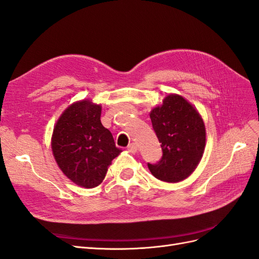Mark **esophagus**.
<instances>
[{
    "label": "esophagus",
    "instance_id": "esophagus-1",
    "mask_svg": "<svg viewBox=\"0 0 259 259\" xmlns=\"http://www.w3.org/2000/svg\"><path fill=\"white\" fill-rule=\"evenodd\" d=\"M127 150L131 153H136L138 151V146L136 143H130L128 146H127Z\"/></svg>",
    "mask_w": 259,
    "mask_h": 259
}]
</instances>
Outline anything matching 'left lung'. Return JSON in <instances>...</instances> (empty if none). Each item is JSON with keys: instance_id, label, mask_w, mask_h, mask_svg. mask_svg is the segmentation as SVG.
Segmentation results:
<instances>
[{"instance_id": "1", "label": "left lung", "mask_w": 259, "mask_h": 259, "mask_svg": "<svg viewBox=\"0 0 259 259\" xmlns=\"http://www.w3.org/2000/svg\"><path fill=\"white\" fill-rule=\"evenodd\" d=\"M153 129L162 156L147 162L152 175L165 182H179L194 171L205 147V125L201 116L180 95L170 94L151 114Z\"/></svg>"}]
</instances>
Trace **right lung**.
Masks as SVG:
<instances>
[{
    "mask_svg": "<svg viewBox=\"0 0 259 259\" xmlns=\"http://www.w3.org/2000/svg\"><path fill=\"white\" fill-rule=\"evenodd\" d=\"M101 110L89 101L75 103L58 119L52 137L58 167L72 182L88 189L104 180L107 167L121 152L103 127Z\"/></svg>",
    "mask_w": 259,
    "mask_h": 259,
    "instance_id": "1",
    "label": "right lung"
}]
</instances>
